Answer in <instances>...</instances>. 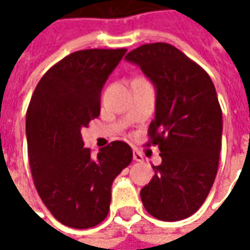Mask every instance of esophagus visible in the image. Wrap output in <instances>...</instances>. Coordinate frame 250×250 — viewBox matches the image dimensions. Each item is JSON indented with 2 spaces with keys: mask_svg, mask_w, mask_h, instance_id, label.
<instances>
[{
  "mask_svg": "<svg viewBox=\"0 0 250 250\" xmlns=\"http://www.w3.org/2000/svg\"><path fill=\"white\" fill-rule=\"evenodd\" d=\"M133 160L135 161H143V156L140 154L139 151H133Z\"/></svg>",
  "mask_w": 250,
  "mask_h": 250,
  "instance_id": "34e87169",
  "label": "esophagus"
}]
</instances>
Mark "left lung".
Wrapping results in <instances>:
<instances>
[{"label":"left lung","instance_id":"1","mask_svg":"<svg viewBox=\"0 0 250 250\" xmlns=\"http://www.w3.org/2000/svg\"><path fill=\"white\" fill-rule=\"evenodd\" d=\"M156 87L149 143L161 164L140 190L147 213L163 221L192 216L206 200L218 169L223 112L207 72L167 43L143 44L126 57Z\"/></svg>","mask_w":250,"mask_h":250}]
</instances>
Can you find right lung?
<instances>
[{"mask_svg":"<svg viewBox=\"0 0 250 250\" xmlns=\"http://www.w3.org/2000/svg\"><path fill=\"white\" fill-rule=\"evenodd\" d=\"M125 48L82 50L51 66L37 83L26 112L27 154L34 187L60 223L100 224L110 210L111 185L132 161L115 140L91 157L81 130L100 115L101 90Z\"/></svg>","mask_w":250,"mask_h":250,"instance_id":"add662e5","label":"right lung"}]
</instances>
